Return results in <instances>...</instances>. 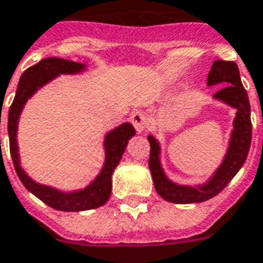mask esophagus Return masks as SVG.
I'll list each match as a JSON object with an SVG mask.
<instances>
[{"label":"esophagus","mask_w":263,"mask_h":263,"mask_svg":"<svg viewBox=\"0 0 263 263\" xmlns=\"http://www.w3.org/2000/svg\"><path fill=\"white\" fill-rule=\"evenodd\" d=\"M130 120H132V123H133V126L136 127V130H137L139 133H141V132L148 126V116L144 110H137V112H134L133 115H132V118H130Z\"/></svg>","instance_id":"esophagus-1"}]
</instances>
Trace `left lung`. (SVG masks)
I'll list each match as a JSON object with an SVG mask.
<instances>
[{"label": "left lung", "instance_id": "obj_1", "mask_svg": "<svg viewBox=\"0 0 263 263\" xmlns=\"http://www.w3.org/2000/svg\"><path fill=\"white\" fill-rule=\"evenodd\" d=\"M226 83L224 86L215 92V97L228 102L229 105L237 109L234 119V130L232 133V140L229 145V151L224 157L222 166L219 167L214 177L205 185L198 189L177 185L167 180L163 175L159 165V145L153 136L148 137L149 141V159L148 166L153 175L155 190L162 198L175 204H193L202 202L206 199L218 195L220 191L229 184V181L236 176L237 172L244 165L250 147H251L252 123H251V108L248 101V94L242 86L240 72L236 62L233 61H215L211 72L208 74V86Z\"/></svg>", "mask_w": 263, "mask_h": 263}]
</instances>
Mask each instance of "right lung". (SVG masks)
I'll return each instance as SVG.
<instances>
[{"label":"right lung","mask_w":263,"mask_h":263,"mask_svg":"<svg viewBox=\"0 0 263 263\" xmlns=\"http://www.w3.org/2000/svg\"><path fill=\"white\" fill-rule=\"evenodd\" d=\"M84 68L82 64L66 61L61 58H47L41 59L39 64L33 65L27 68L22 74L19 84H17L16 96L12 101L8 115V134H9V149H11L12 161L16 171L17 176L26 187L27 190L40 198L43 202L49 205L51 208L58 211H66V212H78V211H87L101 206L108 201L112 190L110 177L112 173L118 166L120 158L123 155L124 148L127 145L130 137L136 134V130L130 123H123L118 129L112 130L108 133L105 139L106 149V161L102 167V172L96 180L87 189L72 194H64L59 191L47 187V185L37 184L30 177L23 172L19 165V155H17V144H16V126L19 114L22 108L27 101V98L37 91V88L49 82L59 73H74L82 70Z\"/></svg>","instance_id":"obj_1"}]
</instances>
